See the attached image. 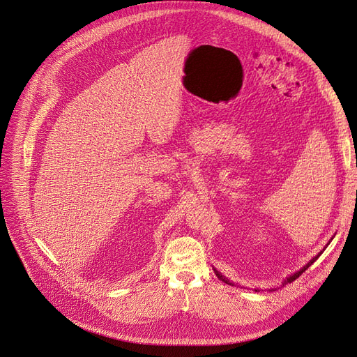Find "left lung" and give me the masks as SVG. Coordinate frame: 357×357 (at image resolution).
<instances>
[{
  "mask_svg": "<svg viewBox=\"0 0 357 357\" xmlns=\"http://www.w3.org/2000/svg\"><path fill=\"white\" fill-rule=\"evenodd\" d=\"M319 256H320V253H319L317 256H314V257H312V259H311V261H310V262H308V264H307V265H305L304 268H302V269H299V271H296L295 274H291L290 277H287V278L284 280V283H283V286H284L286 283H291V282H294V280H296V278H298V277H299V275H301L302 273H305V271H307V269H308V268H310V266H311L312 264H314V262L317 261V259H319ZM214 271H215V269H214ZM215 275H218V277H219L220 280H223V282H225V283H228V284H232V286H234V283H231L228 278H225V277H223V275H222V274H220L219 271H215Z\"/></svg>",
  "mask_w": 357,
  "mask_h": 357,
  "instance_id": "left-lung-1",
  "label": "left lung"
}]
</instances>
